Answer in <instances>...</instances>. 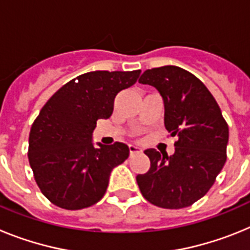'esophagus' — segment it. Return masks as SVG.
<instances>
[{"label":"esophagus","mask_w":250,"mask_h":250,"mask_svg":"<svg viewBox=\"0 0 250 250\" xmlns=\"http://www.w3.org/2000/svg\"><path fill=\"white\" fill-rule=\"evenodd\" d=\"M129 150H130V155H134V154H139V152L143 151V150H141V147L135 146V145H129Z\"/></svg>","instance_id":"1"}]
</instances>
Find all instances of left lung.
Here are the masks:
<instances>
[{"instance_id": "obj_1", "label": "left lung", "mask_w": 250, "mask_h": 250, "mask_svg": "<svg viewBox=\"0 0 250 250\" xmlns=\"http://www.w3.org/2000/svg\"><path fill=\"white\" fill-rule=\"evenodd\" d=\"M139 83L160 92L165 127L178 136L173 155L144 151L150 169L136 176L141 194L165 209L190 207L209 191L224 167L228 124L207 86L184 68L169 65L146 70Z\"/></svg>"}]
</instances>
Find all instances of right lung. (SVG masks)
I'll return each instance as SVG.
<instances>
[{
  "label": "right lung",
  "mask_w": 250,
  "mask_h": 250,
  "mask_svg": "<svg viewBox=\"0 0 250 250\" xmlns=\"http://www.w3.org/2000/svg\"><path fill=\"white\" fill-rule=\"evenodd\" d=\"M135 71H92L57 90L34 121L28 161L40 190L57 207L79 210L106 193L112 169L129 158L123 143L92 144L99 119H109L115 96L138 80Z\"/></svg>",
  "instance_id": "add662e5"
}]
</instances>
